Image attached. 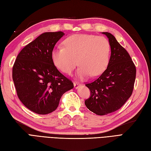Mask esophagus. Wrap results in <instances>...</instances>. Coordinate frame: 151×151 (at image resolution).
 <instances>
[{
	"label": "esophagus",
	"mask_w": 151,
	"mask_h": 151,
	"mask_svg": "<svg viewBox=\"0 0 151 151\" xmlns=\"http://www.w3.org/2000/svg\"><path fill=\"white\" fill-rule=\"evenodd\" d=\"M73 86H74V88H76V89H78V87H79V86H81V84H80L79 83H78V82L75 81L74 83H73Z\"/></svg>",
	"instance_id": "1"
}]
</instances>
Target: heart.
Returning <instances> with one entry per match:
<instances>
[{
    "instance_id": "obj_1",
    "label": "heart",
    "mask_w": 151,
    "mask_h": 151,
    "mask_svg": "<svg viewBox=\"0 0 151 151\" xmlns=\"http://www.w3.org/2000/svg\"><path fill=\"white\" fill-rule=\"evenodd\" d=\"M110 45L104 36L78 34L64 41V47L55 48L51 52L54 64L60 71L71 74L78 64V76L85 78L101 74L109 60Z\"/></svg>"
}]
</instances>
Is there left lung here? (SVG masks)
<instances>
[{"label":"left lung","instance_id":"8db88e82","mask_svg":"<svg viewBox=\"0 0 151 151\" xmlns=\"http://www.w3.org/2000/svg\"><path fill=\"white\" fill-rule=\"evenodd\" d=\"M107 36L111 47L108 67L94 81L85 85L90 97L84 101L87 108L98 115H105L119 109L131 97L136 78V67L127 50L111 33Z\"/></svg>","mask_w":151,"mask_h":151}]
</instances>
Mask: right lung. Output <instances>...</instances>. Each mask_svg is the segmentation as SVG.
<instances>
[{
  "label": "right lung",
  "mask_w": 151,
  "mask_h": 151,
  "mask_svg": "<svg viewBox=\"0 0 151 151\" xmlns=\"http://www.w3.org/2000/svg\"><path fill=\"white\" fill-rule=\"evenodd\" d=\"M65 34L47 32L24 47L13 67V80L18 98L31 111L40 115L52 113L60 99L73 84L54 65L51 52Z\"/></svg>",
  "instance_id": "1"
}]
</instances>
